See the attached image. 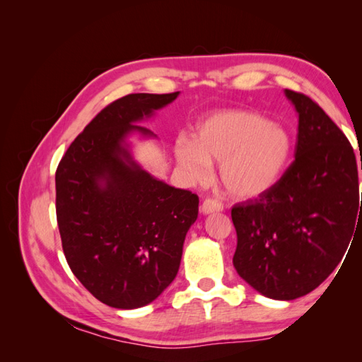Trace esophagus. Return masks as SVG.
<instances>
[{"label":"esophagus","instance_id":"obj_1","mask_svg":"<svg viewBox=\"0 0 362 362\" xmlns=\"http://www.w3.org/2000/svg\"><path fill=\"white\" fill-rule=\"evenodd\" d=\"M223 210V205L216 201V199H205L201 205V213L202 214H211V213H217V211H222Z\"/></svg>","mask_w":362,"mask_h":362}]
</instances>
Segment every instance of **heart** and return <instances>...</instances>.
I'll use <instances>...</instances> for the list:
<instances>
[{"instance_id": "obj_1", "label": "heart", "mask_w": 362, "mask_h": 362, "mask_svg": "<svg viewBox=\"0 0 362 362\" xmlns=\"http://www.w3.org/2000/svg\"><path fill=\"white\" fill-rule=\"evenodd\" d=\"M291 154V137L279 124L255 112L222 110L205 116L194 139L175 141V158L184 178L205 184L213 163L221 161V180L229 194L257 198L275 187Z\"/></svg>"}]
</instances>
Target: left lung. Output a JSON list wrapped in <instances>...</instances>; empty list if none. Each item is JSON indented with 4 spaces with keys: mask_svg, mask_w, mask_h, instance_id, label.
Wrapping results in <instances>:
<instances>
[{
    "mask_svg": "<svg viewBox=\"0 0 362 362\" xmlns=\"http://www.w3.org/2000/svg\"><path fill=\"white\" fill-rule=\"evenodd\" d=\"M286 96L299 116L296 158L275 187L231 211L237 273L276 300L308 294L331 275L362 211L347 137L311 98L288 89Z\"/></svg>",
    "mask_w": 362,
    "mask_h": 362,
    "instance_id": "8db88e82",
    "label": "left lung"
}]
</instances>
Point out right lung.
I'll return each instance as SVG.
<instances>
[{"instance_id":"right-lung-1","label":"right lung","mask_w":362,"mask_h":362,"mask_svg":"<svg viewBox=\"0 0 362 362\" xmlns=\"http://www.w3.org/2000/svg\"><path fill=\"white\" fill-rule=\"evenodd\" d=\"M131 93L98 113L56 172V211L68 264L98 300L134 310L156 300L180 269L199 198L145 170L128 137L156 139L139 124L177 100Z\"/></svg>"}]
</instances>
